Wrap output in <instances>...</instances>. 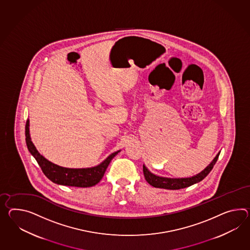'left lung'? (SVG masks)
I'll return each mask as SVG.
<instances>
[{
  "mask_svg": "<svg viewBox=\"0 0 250 250\" xmlns=\"http://www.w3.org/2000/svg\"><path fill=\"white\" fill-rule=\"evenodd\" d=\"M219 152L217 154V156L214 158L211 164L208 166L207 168L204 170H202L201 173L197 174L190 178H181V179H170V178H164V177H159L151 173L146 167L144 165L143 166V170H144V175L146 180L147 183L150 185H152L155 188H161V189H180L186 188L193 185L195 183H199L202 181L208 174L210 172V170L213 169L214 165L219 158Z\"/></svg>",
  "mask_w": 250,
  "mask_h": 250,
  "instance_id": "obj_1",
  "label": "left lung"
}]
</instances>
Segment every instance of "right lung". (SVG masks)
<instances>
[{
  "instance_id": "add662e5",
  "label": "right lung",
  "mask_w": 250,
  "mask_h": 250,
  "mask_svg": "<svg viewBox=\"0 0 250 250\" xmlns=\"http://www.w3.org/2000/svg\"><path fill=\"white\" fill-rule=\"evenodd\" d=\"M25 136L26 145L33 157L36 159L38 165H40L45 176L51 182L57 184L73 187H92L101 181L106 168L108 167L111 160L116 156L119 151L112 153L102 164L87 169H68L49 162L44 158L37 151L34 145L32 144L29 131V120H27L25 125Z\"/></svg>"
}]
</instances>
